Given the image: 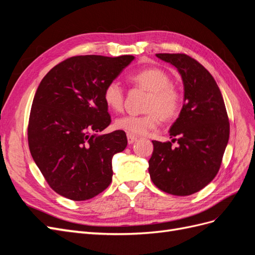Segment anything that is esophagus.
Returning a JSON list of instances; mask_svg holds the SVG:
<instances>
[{"mask_svg": "<svg viewBox=\"0 0 255 255\" xmlns=\"http://www.w3.org/2000/svg\"><path fill=\"white\" fill-rule=\"evenodd\" d=\"M137 140V137L134 136V135H130V134H128V143H133Z\"/></svg>", "mask_w": 255, "mask_h": 255, "instance_id": "1", "label": "esophagus"}]
</instances>
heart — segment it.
I'll list each match as a JSON object with an SVG mask.
<instances>
[{"instance_id": "1", "label": "heart", "mask_w": 255, "mask_h": 255, "mask_svg": "<svg viewBox=\"0 0 255 255\" xmlns=\"http://www.w3.org/2000/svg\"><path fill=\"white\" fill-rule=\"evenodd\" d=\"M136 86L150 92L145 105V115H126L115 121L116 128L125 130L130 135H145L156 129L161 118L170 120L180 111V92L171 84V79L164 70L148 68L129 76ZM104 102L109 109L119 112L125 104V90L119 82L112 81L103 91Z\"/></svg>"}]
</instances>
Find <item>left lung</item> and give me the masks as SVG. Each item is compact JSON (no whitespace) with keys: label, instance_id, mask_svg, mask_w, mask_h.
Instances as JSON below:
<instances>
[{"label":"left lung","instance_id":"1","mask_svg":"<svg viewBox=\"0 0 255 255\" xmlns=\"http://www.w3.org/2000/svg\"><path fill=\"white\" fill-rule=\"evenodd\" d=\"M156 56L179 70L184 104L170 128L172 143L153 140L149 173L154 185L167 194L189 196L211 183L221 166L230 137L225 101L212 74L186 54Z\"/></svg>","mask_w":255,"mask_h":255}]
</instances>
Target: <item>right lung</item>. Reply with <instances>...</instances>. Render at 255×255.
I'll return each mask as SVG.
<instances>
[{
    "instance_id": "1",
    "label": "right lung",
    "mask_w": 255,
    "mask_h": 255,
    "mask_svg": "<svg viewBox=\"0 0 255 255\" xmlns=\"http://www.w3.org/2000/svg\"><path fill=\"white\" fill-rule=\"evenodd\" d=\"M135 57L81 55L67 58L47 73L30 109V154L50 187L73 201L101 194L112 183V158L126 149L121 129L96 135L110 126L103 99L114 81Z\"/></svg>"
}]
</instances>
